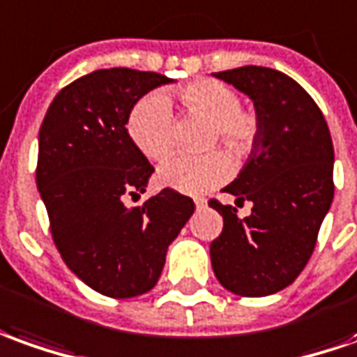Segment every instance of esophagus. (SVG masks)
I'll return each mask as SVG.
<instances>
[{
	"label": "esophagus",
	"mask_w": 357,
	"mask_h": 357,
	"mask_svg": "<svg viewBox=\"0 0 357 357\" xmlns=\"http://www.w3.org/2000/svg\"><path fill=\"white\" fill-rule=\"evenodd\" d=\"M194 204H196V208H206V200L204 198H196Z\"/></svg>",
	"instance_id": "34e87169"
}]
</instances>
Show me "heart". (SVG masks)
I'll use <instances>...</instances> for the list:
<instances>
[{
    "mask_svg": "<svg viewBox=\"0 0 357 357\" xmlns=\"http://www.w3.org/2000/svg\"><path fill=\"white\" fill-rule=\"evenodd\" d=\"M183 107L190 114L211 120L210 144L221 139L235 155L249 151L258 134L255 110L239 107V95L229 85L215 79H198L178 91ZM128 132L142 153L161 161L174 147V114L171 100L163 93H149L136 102L128 118ZM233 163L220 149L202 155H174L167 159L157 181L165 188L184 194H204L225 183Z\"/></svg>",
    "mask_w": 357,
    "mask_h": 357,
    "instance_id": "heart-1",
    "label": "heart"
}]
</instances>
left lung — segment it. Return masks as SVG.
I'll use <instances>...</instances> for the list:
<instances>
[{"instance_id":"obj_1","label":"left lung","mask_w":357,"mask_h":357,"mask_svg":"<svg viewBox=\"0 0 357 357\" xmlns=\"http://www.w3.org/2000/svg\"><path fill=\"white\" fill-rule=\"evenodd\" d=\"M213 75L252 100L258 134L245 167L223 188L237 202L250 200L252 213L241 220L237 208L210 200L223 215L211 268L237 296H272L301 274L331 210L333 137L321 108L286 73L243 66Z\"/></svg>"}]
</instances>
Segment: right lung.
I'll list each match as a JSON object with an SVG mask.
<instances>
[{"label": "right lung", "mask_w": 357, "mask_h": 357, "mask_svg": "<svg viewBox=\"0 0 357 357\" xmlns=\"http://www.w3.org/2000/svg\"><path fill=\"white\" fill-rule=\"evenodd\" d=\"M167 75L97 70L54 97L38 132L36 186L52 239L71 272L114 299L157 284L169 245L194 213L192 198L163 188L142 206L153 167L126 130L137 100Z\"/></svg>", "instance_id": "1"}]
</instances>
